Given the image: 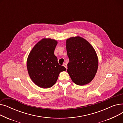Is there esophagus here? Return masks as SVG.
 Here are the masks:
<instances>
[{"mask_svg": "<svg viewBox=\"0 0 123 123\" xmlns=\"http://www.w3.org/2000/svg\"><path fill=\"white\" fill-rule=\"evenodd\" d=\"M63 65L65 67V68H66V69H67V64H66V63H64L63 64Z\"/></svg>", "mask_w": 123, "mask_h": 123, "instance_id": "34e87169", "label": "esophagus"}]
</instances>
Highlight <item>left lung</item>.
I'll use <instances>...</instances> for the list:
<instances>
[{"mask_svg": "<svg viewBox=\"0 0 123 123\" xmlns=\"http://www.w3.org/2000/svg\"><path fill=\"white\" fill-rule=\"evenodd\" d=\"M66 49L69 58L67 72L72 81L78 85L91 82L98 67L97 55L92 45L82 37H71L66 41Z\"/></svg>", "mask_w": 123, "mask_h": 123, "instance_id": "left-lung-1", "label": "left lung"}]
</instances>
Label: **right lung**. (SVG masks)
Instances as JSON below:
<instances>
[{"instance_id":"right-lung-1","label":"right lung","mask_w":123,"mask_h":123,"mask_svg":"<svg viewBox=\"0 0 123 123\" xmlns=\"http://www.w3.org/2000/svg\"><path fill=\"white\" fill-rule=\"evenodd\" d=\"M57 42L43 39L32 49L27 61L30 78L36 85L43 88L52 87L61 72L66 68L59 65L54 52Z\"/></svg>"}]
</instances>
